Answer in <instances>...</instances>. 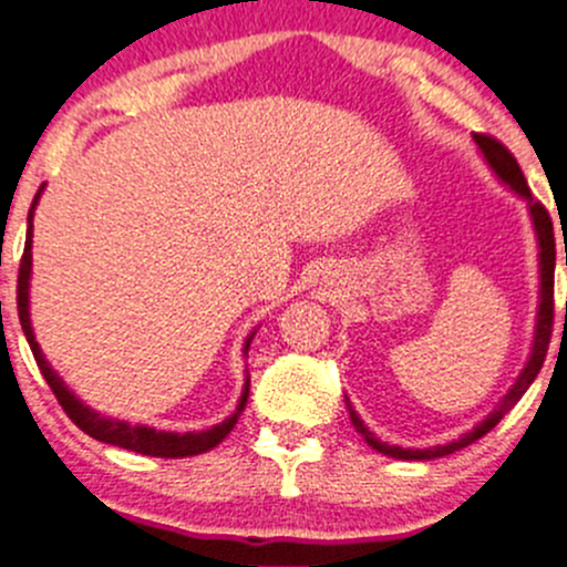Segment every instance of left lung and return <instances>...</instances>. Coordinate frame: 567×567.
<instances>
[{
	"label": "left lung",
	"instance_id": "8db88e82",
	"mask_svg": "<svg viewBox=\"0 0 567 567\" xmlns=\"http://www.w3.org/2000/svg\"><path fill=\"white\" fill-rule=\"evenodd\" d=\"M474 142H477V147L483 151L485 162H488V167L494 169L496 177H499L502 183H507V186L513 188V192L518 194V197L527 199L529 205V216H532V225H535V233H537V247H540V305H537V326H535V340H532V353L527 359V364H524V370L518 373L516 384L511 386V392L505 394V398L499 400V405H496L494 411H491L488 416H485L483 422H480L477 427H472L468 433H463L461 439H455V442L450 444H439V447H427V450H405V447H394V444H386L381 442V439H375L373 433L364 427V422L359 420V414L353 411V405L348 403V414H351V425L357 427V433H362L364 442L370 444L373 450H379V453L390 455V458H398V461H431V458H442V455H450V453H458V450L468 447V444H474L477 439H483L485 433L491 431V427H496V422L502 420V416L507 414V411L513 409V405L522 400V394L529 390L532 381L537 379V373H540L543 368V359H546V351H548V340H551V323H554V257H557V251H554V225H551V216H548V210L543 208L540 203H537L535 197H532L529 186H527V177H524L522 167H518L516 156H513L511 151H507L505 145H502L499 140H494V136L488 134H474ZM565 262H567V255H565ZM565 316H567V307H565Z\"/></svg>",
	"mask_w": 567,
	"mask_h": 567
}]
</instances>
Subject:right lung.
Segmentation results:
<instances>
[{
    "mask_svg": "<svg viewBox=\"0 0 567 567\" xmlns=\"http://www.w3.org/2000/svg\"><path fill=\"white\" fill-rule=\"evenodd\" d=\"M43 192V188H40ZM40 192L32 199V208H30V225H27V244H24V255H21V266H19V320H21V329H24L27 342L32 348V357H35L40 373H43L45 384L51 386L54 398L60 400V405L65 409V414L82 427L87 436L99 439L104 444H114V447H123L131 450V453H140V455H153V458H188V455H199V453H208L214 450L227 433L236 427L238 416H241L244 405H247L249 398V375H247V384H244L241 400H238L236 411L227 416L225 422L219 425L208 427V431H199V433H167V431H156V427H145V425H128V422H120V420H109V416H101L99 411H93L90 405H84L82 400L76 398L71 390L65 386V381L51 370V364L45 362L43 351H40L35 334H32V323H30V274H32V214H35V205ZM255 337V331L247 337V346H244V353L249 351V342Z\"/></svg>",
    "mask_w": 567,
    "mask_h": 567,
    "instance_id": "1",
    "label": "right lung"
}]
</instances>
